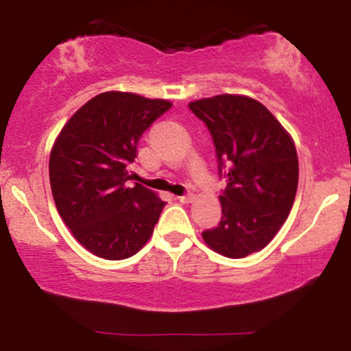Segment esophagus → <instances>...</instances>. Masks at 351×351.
I'll list each match as a JSON object with an SVG mask.
<instances>
[{
	"label": "esophagus",
	"mask_w": 351,
	"mask_h": 351,
	"mask_svg": "<svg viewBox=\"0 0 351 351\" xmlns=\"http://www.w3.org/2000/svg\"><path fill=\"white\" fill-rule=\"evenodd\" d=\"M193 198H195V196H193V195H191V193H188V195L178 196V201H180V203H191V201H193Z\"/></svg>",
	"instance_id": "34e87169"
}]
</instances>
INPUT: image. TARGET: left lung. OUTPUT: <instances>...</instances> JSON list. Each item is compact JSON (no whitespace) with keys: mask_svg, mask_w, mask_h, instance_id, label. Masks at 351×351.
<instances>
[{"mask_svg":"<svg viewBox=\"0 0 351 351\" xmlns=\"http://www.w3.org/2000/svg\"><path fill=\"white\" fill-rule=\"evenodd\" d=\"M188 107L206 123L219 175L228 178L223 216L203 239L221 256L243 259L271 243L291 213L299 184L295 145L256 99L223 94Z\"/></svg>","mask_w":351,"mask_h":351,"instance_id":"left-lung-1","label":"left lung"}]
</instances>
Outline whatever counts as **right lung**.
<instances>
[{
    "instance_id": "1",
    "label": "right lung",
    "mask_w": 351,
    "mask_h": 351,
    "mask_svg": "<svg viewBox=\"0 0 351 351\" xmlns=\"http://www.w3.org/2000/svg\"><path fill=\"white\" fill-rule=\"evenodd\" d=\"M173 106L132 92H104L67 120L49 158L52 198L60 217L87 251L108 261L147 244L165 208L156 193L128 186L140 136Z\"/></svg>"
}]
</instances>
